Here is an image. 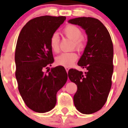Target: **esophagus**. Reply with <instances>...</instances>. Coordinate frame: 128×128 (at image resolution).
<instances>
[{"label": "esophagus", "mask_w": 128, "mask_h": 128, "mask_svg": "<svg viewBox=\"0 0 128 128\" xmlns=\"http://www.w3.org/2000/svg\"><path fill=\"white\" fill-rule=\"evenodd\" d=\"M65 70H66V72H68V71L69 70V69H70V68L68 67V66H65Z\"/></svg>", "instance_id": "34e87169"}]
</instances>
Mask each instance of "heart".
<instances>
[{"label":"heart","mask_w":128,"mask_h":128,"mask_svg":"<svg viewBox=\"0 0 128 128\" xmlns=\"http://www.w3.org/2000/svg\"><path fill=\"white\" fill-rule=\"evenodd\" d=\"M63 33L67 36L74 40L73 47L76 48L78 51H82L86 47L84 39L82 37V32L80 28L76 26L68 24L63 29ZM60 40L57 33H54L51 36L49 41L50 47L54 52H58L60 50ZM78 54L75 51L63 52L56 59L58 65L63 66H70L74 64L78 59Z\"/></svg>","instance_id":"b5f03b06"}]
</instances>
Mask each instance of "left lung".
Masks as SVG:
<instances>
[{"label": "left lung", "mask_w": 128, "mask_h": 128, "mask_svg": "<svg viewBox=\"0 0 128 128\" xmlns=\"http://www.w3.org/2000/svg\"><path fill=\"white\" fill-rule=\"evenodd\" d=\"M69 23L85 30L88 42L78 65L86 72L74 68L68 70L70 80L78 86L74 102L79 112L91 114L100 110L106 103L112 87L114 46L108 30L98 19L79 17Z\"/></svg>", "instance_id": "8db88e82"}]
</instances>
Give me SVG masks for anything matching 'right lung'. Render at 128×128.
Listing matches in <instances>:
<instances>
[{
  "mask_svg": "<svg viewBox=\"0 0 128 128\" xmlns=\"http://www.w3.org/2000/svg\"><path fill=\"white\" fill-rule=\"evenodd\" d=\"M65 19L48 15L31 19L18 38L14 54L18 88L26 106L36 112L45 113L54 108L56 94L67 80L63 66L44 72L54 62L50 37Z\"/></svg>",
  "mask_w": 128,
  "mask_h": 128,
  "instance_id": "1",
  "label": "right lung"
}]
</instances>
